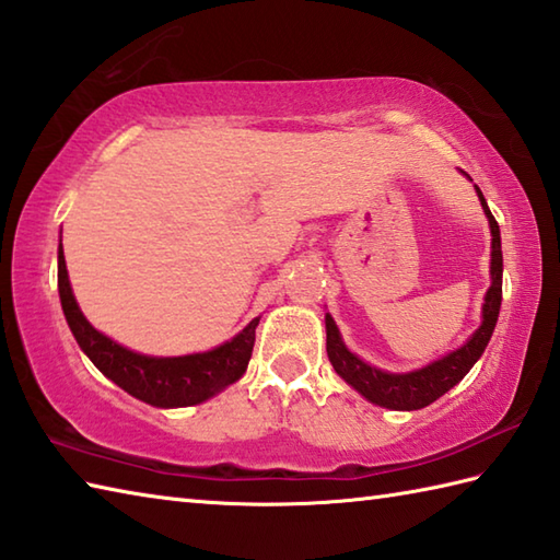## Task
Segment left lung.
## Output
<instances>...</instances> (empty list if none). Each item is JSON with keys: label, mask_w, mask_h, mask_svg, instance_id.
<instances>
[{"label": "left lung", "mask_w": 560, "mask_h": 560, "mask_svg": "<svg viewBox=\"0 0 560 560\" xmlns=\"http://www.w3.org/2000/svg\"><path fill=\"white\" fill-rule=\"evenodd\" d=\"M481 207L489 217L491 223V289L486 293V303H483V323L481 327L474 331L471 339L464 343L462 349L447 353L445 359H440L431 365L421 368V371L413 373H385L377 371V368L363 363L359 355H353L339 337V329L335 325V319L329 315L325 317L327 325V355L329 363L335 365V371L347 380V383L359 389L365 399H371L377 407L385 409H395V411H413V409H423L428 404L435 401L438 397H443L447 389L455 387L459 380L471 371V365L479 361V355L483 353L486 343H489L493 329H495V319L498 311H501V299H503V253H501V229H498V221L493 219V213L486 205V199L481 195V189L477 187Z\"/></svg>", "instance_id": "left-lung-1"}]
</instances>
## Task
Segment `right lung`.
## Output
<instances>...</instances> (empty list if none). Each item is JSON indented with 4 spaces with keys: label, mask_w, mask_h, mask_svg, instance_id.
Here are the masks:
<instances>
[{
    "label": "right lung",
    "mask_w": 560,
    "mask_h": 560,
    "mask_svg": "<svg viewBox=\"0 0 560 560\" xmlns=\"http://www.w3.org/2000/svg\"><path fill=\"white\" fill-rule=\"evenodd\" d=\"M57 287L67 325L83 353L105 377H110L115 385H120L129 395L151 404V407H189V404L213 397L223 387L235 383L237 377H243L249 355H253L259 317H255L241 335L207 353L151 359V355L120 347V343L93 329L89 319L81 315L69 287L62 245H59L57 255Z\"/></svg>",
    "instance_id": "obj_1"
}]
</instances>
